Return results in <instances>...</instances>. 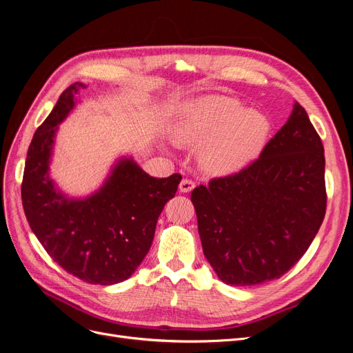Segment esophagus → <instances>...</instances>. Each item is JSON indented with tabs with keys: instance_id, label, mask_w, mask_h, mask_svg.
Here are the masks:
<instances>
[{
	"instance_id": "1",
	"label": "esophagus",
	"mask_w": 353,
	"mask_h": 353,
	"mask_svg": "<svg viewBox=\"0 0 353 353\" xmlns=\"http://www.w3.org/2000/svg\"><path fill=\"white\" fill-rule=\"evenodd\" d=\"M194 187H196L194 181L193 179H188V178H184L179 183V191H181V193H190V191H193Z\"/></svg>"
}]
</instances>
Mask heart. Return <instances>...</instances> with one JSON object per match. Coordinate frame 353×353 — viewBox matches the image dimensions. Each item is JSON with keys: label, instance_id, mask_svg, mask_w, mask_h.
<instances>
[{"label": "heart", "instance_id": "1", "mask_svg": "<svg viewBox=\"0 0 353 353\" xmlns=\"http://www.w3.org/2000/svg\"><path fill=\"white\" fill-rule=\"evenodd\" d=\"M268 117L222 95L188 101L174 132L181 143H201L199 160L212 174H232L258 157L270 134Z\"/></svg>", "mask_w": 353, "mask_h": 353}]
</instances>
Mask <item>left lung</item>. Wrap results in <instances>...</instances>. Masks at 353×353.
Wrapping results in <instances>:
<instances>
[{
  "instance_id": "8db88e82",
  "label": "left lung",
  "mask_w": 353,
  "mask_h": 353,
  "mask_svg": "<svg viewBox=\"0 0 353 353\" xmlns=\"http://www.w3.org/2000/svg\"><path fill=\"white\" fill-rule=\"evenodd\" d=\"M321 138L294 101L258 160L191 193L208 262L230 285L280 279L321 227L325 196Z\"/></svg>"
}]
</instances>
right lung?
Segmentation results:
<instances>
[{
    "label": "right lung",
    "instance_id": "1",
    "mask_svg": "<svg viewBox=\"0 0 353 353\" xmlns=\"http://www.w3.org/2000/svg\"><path fill=\"white\" fill-rule=\"evenodd\" d=\"M82 82L63 91L28 150L22 201L39 243L63 270L90 284L130 279L152 248L156 223L181 183L179 174L154 178L122 156L99 190L70 197L50 175L59 125L78 104Z\"/></svg>",
    "mask_w": 353,
    "mask_h": 353
}]
</instances>
